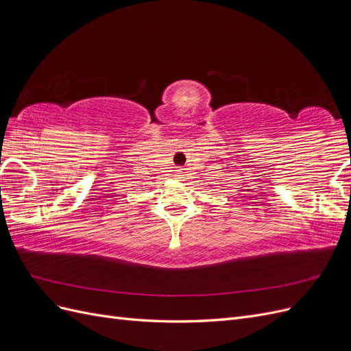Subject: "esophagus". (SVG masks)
Returning a JSON list of instances; mask_svg holds the SVG:
<instances>
[{"label":"esophagus","mask_w":351,"mask_h":351,"mask_svg":"<svg viewBox=\"0 0 351 351\" xmlns=\"http://www.w3.org/2000/svg\"><path fill=\"white\" fill-rule=\"evenodd\" d=\"M176 176L180 178L183 176V169H176Z\"/></svg>","instance_id":"1"}]
</instances>
